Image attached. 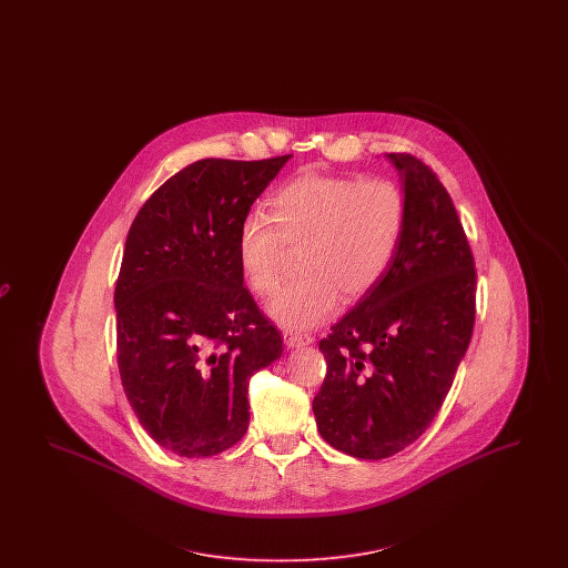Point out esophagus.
I'll return each mask as SVG.
<instances>
[{
	"label": "esophagus",
	"mask_w": 568,
	"mask_h": 568,
	"mask_svg": "<svg viewBox=\"0 0 568 568\" xmlns=\"http://www.w3.org/2000/svg\"><path fill=\"white\" fill-rule=\"evenodd\" d=\"M283 338H285L287 349H300V347H306V345L313 343V336H308V334H297V332H285Z\"/></svg>",
	"instance_id": "34e87169"
}]
</instances>
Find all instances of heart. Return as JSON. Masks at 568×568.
I'll use <instances>...</instances> for the list:
<instances>
[{
    "mask_svg": "<svg viewBox=\"0 0 568 568\" xmlns=\"http://www.w3.org/2000/svg\"><path fill=\"white\" fill-rule=\"evenodd\" d=\"M271 215L251 211L236 234V260L251 292L278 283L287 248H302V276L268 300L274 324L300 332L327 322L341 302L371 292L405 232V193L392 181L304 172L272 193Z\"/></svg>",
    "mask_w": 568,
    "mask_h": 568,
    "instance_id": "b5f03b06",
    "label": "heart"
}]
</instances>
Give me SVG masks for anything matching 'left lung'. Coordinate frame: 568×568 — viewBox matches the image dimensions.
<instances>
[{"label":"left lung","mask_w":568,"mask_h":568,"mask_svg":"<svg viewBox=\"0 0 568 568\" xmlns=\"http://www.w3.org/2000/svg\"><path fill=\"white\" fill-rule=\"evenodd\" d=\"M385 158L403 181L405 232L383 278L320 343L327 373L313 400L325 440L359 459L426 433L475 325V262L449 193L417 158Z\"/></svg>","instance_id":"obj_1"}]
</instances>
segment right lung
Segmentation results:
<instances>
[{
  "label": "right lung",
  "mask_w": 568,
  "mask_h": 568,
  "mask_svg": "<svg viewBox=\"0 0 568 568\" xmlns=\"http://www.w3.org/2000/svg\"><path fill=\"white\" fill-rule=\"evenodd\" d=\"M292 155L200 160L130 227L114 290L116 362L140 426L183 458L216 456L248 428V378L283 353L244 287L236 234Z\"/></svg>",
  "instance_id": "add662e5"
}]
</instances>
